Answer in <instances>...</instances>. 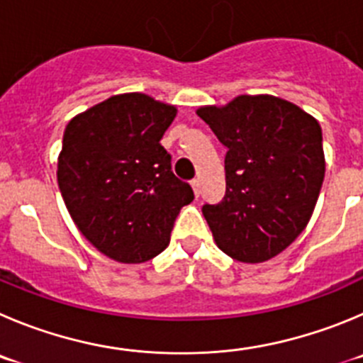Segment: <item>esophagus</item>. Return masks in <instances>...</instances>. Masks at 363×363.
<instances>
[{"mask_svg":"<svg viewBox=\"0 0 363 363\" xmlns=\"http://www.w3.org/2000/svg\"><path fill=\"white\" fill-rule=\"evenodd\" d=\"M191 188L193 193H195V197H199V195H201V179H193Z\"/></svg>","mask_w":363,"mask_h":363,"instance_id":"34e87169","label":"esophagus"}]
</instances>
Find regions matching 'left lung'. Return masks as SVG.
Returning a JSON list of instances; mask_svg holds the SVG:
<instances>
[{"mask_svg": "<svg viewBox=\"0 0 363 363\" xmlns=\"http://www.w3.org/2000/svg\"><path fill=\"white\" fill-rule=\"evenodd\" d=\"M197 114L228 147L225 197L202 206L216 245L236 262L274 258L304 231L323 188L319 121L270 94H242Z\"/></svg>", "mask_w": 363, "mask_h": 363, "instance_id": "obj_1", "label": "left lung"}]
</instances>
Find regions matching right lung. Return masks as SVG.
<instances>
[{"label":"right lung","mask_w":363,"mask_h":363,"mask_svg":"<svg viewBox=\"0 0 363 363\" xmlns=\"http://www.w3.org/2000/svg\"><path fill=\"white\" fill-rule=\"evenodd\" d=\"M175 114L174 105L125 93L77 114L64 130L57 162L64 204L79 231L114 262L155 258L193 201L159 143Z\"/></svg>","instance_id":"right-lung-1"}]
</instances>
